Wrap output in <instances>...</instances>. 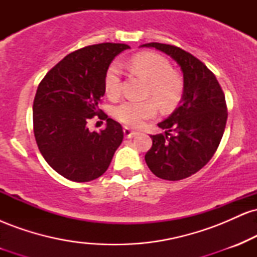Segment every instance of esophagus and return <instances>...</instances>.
I'll return each mask as SVG.
<instances>
[{
    "label": "esophagus",
    "mask_w": 257,
    "mask_h": 257,
    "mask_svg": "<svg viewBox=\"0 0 257 257\" xmlns=\"http://www.w3.org/2000/svg\"><path fill=\"white\" fill-rule=\"evenodd\" d=\"M123 133H124V137L128 139H132V138H134L135 135H138L137 132L132 131V129L128 128V126H124V128H123Z\"/></svg>",
    "instance_id": "obj_1"
}]
</instances>
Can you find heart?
Instances as JSON below:
<instances>
[{"label": "heart", "mask_w": 257, "mask_h": 257, "mask_svg": "<svg viewBox=\"0 0 257 257\" xmlns=\"http://www.w3.org/2000/svg\"><path fill=\"white\" fill-rule=\"evenodd\" d=\"M133 71L149 82L146 95L152 96L163 107H170L179 101L182 93L181 78L173 72L169 60L158 53L146 52L135 55L131 60ZM122 87L119 65L112 63L104 77V89L108 98H117ZM157 112L153 100L124 101L113 108L112 114L118 122L129 126H139L144 120L152 118Z\"/></svg>", "instance_id": "heart-1"}]
</instances>
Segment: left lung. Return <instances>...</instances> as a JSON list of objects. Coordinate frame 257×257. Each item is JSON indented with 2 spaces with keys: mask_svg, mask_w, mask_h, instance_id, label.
I'll list each match as a JSON object with an SVG mask.
<instances>
[{
  "mask_svg": "<svg viewBox=\"0 0 257 257\" xmlns=\"http://www.w3.org/2000/svg\"><path fill=\"white\" fill-rule=\"evenodd\" d=\"M141 47L166 53L184 73L179 107L158 123L166 134L151 135L152 147L145 155L147 167L156 176L178 181L202 169L216 152L228 114L225 94L214 73L188 52L157 42Z\"/></svg>",
  "mask_w": 257,
  "mask_h": 257,
  "instance_id": "obj_1",
  "label": "left lung"
}]
</instances>
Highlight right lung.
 <instances>
[{
  "instance_id": "right-lung-1",
  "label": "right lung",
  "mask_w": 257,
  "mask_h": 257,
  "mask_svg": "<svg viewBox=\"0 0 257 257\" xmlns=\"http://www.w3.org/2000/svg\"><path fill=\"white\" fill-rule=\"evenodd\" d=\"M128 48L123 43L84 47L67 54L38 84L32 106L38 150L55 172L71 181L101 176L122 143V125L102 114L98 105L105 94L106 70ZM94 115L106 119V128L99 133L86 128Z\"/></svg>"
}]
</instances>
